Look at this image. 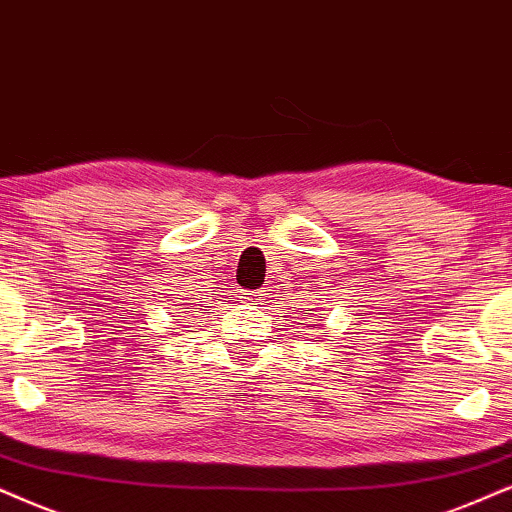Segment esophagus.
<instances>
[{
  "mask_svg": "<svg viewBox=\"0 0 512 512\" xmlns=\"http://www.w3.org/2000/svg\"><path fill=\"white\" fill-rule=\"evenodd\" d=\"M264 295H267L264 290H245V293H241V300L250 304L252 309H260L264 304Z\"/></svg>",
  "mask_w": 512,
  "mask_h": 512,
  "instance_id": "1",
  "label": "esophagus"
}]
</instances>
